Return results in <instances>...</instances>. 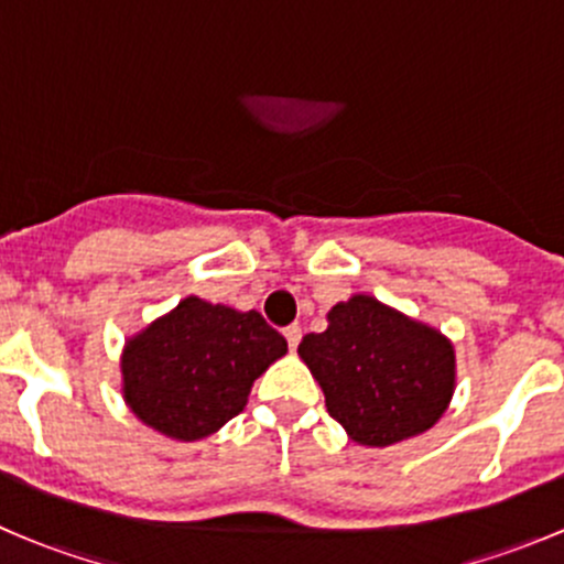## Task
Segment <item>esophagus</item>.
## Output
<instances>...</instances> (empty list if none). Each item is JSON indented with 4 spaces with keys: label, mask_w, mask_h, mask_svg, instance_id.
Here are the masks:
<instances>
[{
    "label": "esophagus",
    "mask_w": 564,
    "mask_h": 564,
    "mask_svg": "<svg viewBox=\"0 0 564 564\" xmlns=\"http://www.w3.org/2000/svg\"><path fill=\"white\" fill-rule=\"evenodd\" d=\"M283 335H286V340H289V349H297V344H300V338H303V327H300V324H289L286 329H283Z\"/></svg>",
    "instance_id": "obj_1"
}]
</instances>
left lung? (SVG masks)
<instances>
[{"instance_id": "left-lung-1", "label": "left lung", "mask_w": 564, "mask_h": 564, "mask_svg": "<svg viewBox=\"0 0 564 564\" xmlns=\"http://www.w3.org/2000/svg\"><path fill=\"white\" fill-rule=\"evenodd\" d=\"M324 333L297 355L324 392L329 417L357 445L388 447L429 431L456 390V351L440 329L368 294L333 305Z\"/></svg>"}]
</instances>
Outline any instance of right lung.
Returning a JSON list of instances; mask_svg holds the SVG:
<instances>
[{
  "mask_svg": "<svg viewBox=\"0 0 564 564\" xmlns=\"http://www.w3.org/2000/svg\"><path fill=\"white\" fill-rule=\"evenodd\" d=\"M283 355L286 338L256 311L185 297L124 344L122 395L144 425L196 442L237 417Z\"/></svg>",
  "mask_w": 564,
  "mask_h": 564,
  "instance_id": "obj_1",
  "label": "right lung"
}]
</instances>
